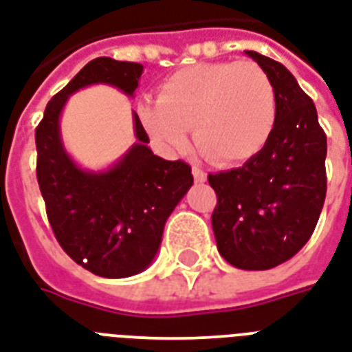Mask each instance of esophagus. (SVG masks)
Here are the masks:
<instances>
[{"mask_svg": "<svg viewBox=\"0 0 352 352\" xmlns=\"http://www.w3.org/2000/svg\"><path fill=\"white\" fill-rule=\"evenodd\" d=\"M192 176H195V182H198V184H204L207 179V174L198 167H192Z\"/></svg>", "mask_w": 352, "mask_h": 352, "instance_id": "1", "label": "esophagus"}]
</instances>
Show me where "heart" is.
<instances>
[{
  "instance_id": "1",
  "label": "heart",
  "mask_w": 352,
  "mask_h": 352,
  "mask_svg": "<svg viewBox=\"0 0 352 352\" xmlns=\"http://www.w3.org/2000/svg\"><path fill=\"white\" fill-rule=\"evenodd\" d=\"M151 138L167 151L187 145L214 165H235L263 151L274 132L277 97L272 78L253 62H211L165 80L156 104L141 106Z\"/></svg>"
}]
</instances>
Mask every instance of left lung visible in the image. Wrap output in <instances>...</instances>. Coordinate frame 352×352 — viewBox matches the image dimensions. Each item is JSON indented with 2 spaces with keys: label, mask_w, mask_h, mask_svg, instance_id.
Listing matches in <instances>:
<instances>
[{
  "label": "left lung",
  "mask_w": 352,
  "mask_h": 352,
  "mask_svg": "<svg viewBox=\"0 0 352 352\" xmlns=\"http://www.w3.org/2000/svg\"><path fill=\"white\" fill-rule=\"evenodd\" d=\"M272 78V138L242 167L209 174L217 192L211 224L220 255L241 270L287 263L309 242L327 195V135L309 95L280 62L246 51Z\"/></svg>",
  "instance_id": "1"
}]
</instances>
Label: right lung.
I'll return each mask as SVG.
<instances>
[{
	"instance_id": "right-lung-1",
	"label": "right lung",
	"mask_w": 352,
	"mask_h": 352,
	"mask_svg": "<svg viewBox=\"0 0 352 352\" xmlns=\"http://www.w3.org/2000/svg\"><path fill=\"white\" fill-rule=\"evenodd\" d=\"M143 65L99 56L84 65L49 100L36 128V178L49 224L69 257L91 274L121 279L151 266L165 222L192 185L185 162H167L151 151L133 111L138 141L106 170H84L65 152L60 113L78 89L108 84L132 97Z\"/></svg>"
}]
</instances>
